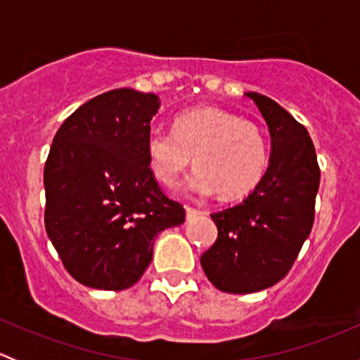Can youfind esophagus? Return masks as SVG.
Segmentation results:
<instances>
[{"label": "esophagus", "mask_w": 360, "mask_h": 360, "mask_svg": "<svg viewBox=\"0 0 360 360\" xmlns=\"http://www.w3.org/2000/svg\"><path fill=\"white\" fill-rule=\"evenodd\" d=\"M184 209H186V219L188 221H191V219H195V217L197 216H200L202 214V210H198V209H193V207H184Z\"/></svg>", "instance_id": "esophagus-1"}]
</instances>
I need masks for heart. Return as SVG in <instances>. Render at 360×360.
I'll return each instance as SVG.
<instances>
[{
  "label": "heart",
  "instance_id": "obj_1",
  "mask_svg": "<svg viewBox=\"0 0 360 360\" xmlns=\"http://www.w3.org/2000/svg\"><path fill=\"white\" fill-rule=\"evenodd\" d=\"M151 172L165 186H174L191 160L197 169L184 181L193 195L223 198L248 195L257 186L268 165V146L256 123L219 108H195L176 116L172 132L153 129L146 137Z\"/></svg>",
  "mask_w": 360,
  "mask_h": 360
}]
</instances>
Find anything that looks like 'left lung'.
Listing matches in <instances>:
<instances>
[{"mask_svg": "<svg viewBox=\"0 0 360 360\" xmlns=\"http://www.w3.org/2000/svg\"><path fill=\"white\" fill-rule=\"evenodd\" d=\"M245 96L268 125V169L244 202L210 214L217 240L200 257L212 285L230 294L263 291L288 275L314 226L321 183L308 130L270 97Z\"/></svg>", "mask_w": 360, "mask_h": 360, "instance_id": "left-lung-1", "label": "left lung"}]
</instances>
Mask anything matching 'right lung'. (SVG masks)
I'll return each instance as SVG.
<instances>
[{
	"label": "right lung",
	"mask_w": 360,
	"mask_h": 360,
	"mask_svg": "<svg viewBox=\"0 0 360 360\" xmlns=\"http://www.w3.org/2000/svg\"><path fill=\"white\" fill-rule=\"evenodd\" d=\"M155 94L116 89L79 106L53 137L43 172L45 228L79 284L122 291L153 257L160 231L184 223L146 157Z\"/></svg>",
	"instance_id": "obj_1"
}]
</instances>
